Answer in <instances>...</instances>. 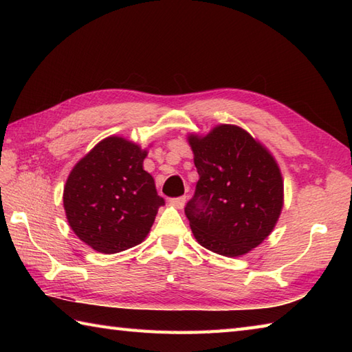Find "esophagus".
Masks as SVG:
<instances>
[{
  "mask_svg": "<svg viewBox=\"0 0 352 352\" xmlns=\"http://www.w3.org/2000/svg\"><path fill=\"white\" fill-rule=\"evenodd\" d=\"M170 204L177 208H183L186 206V197H178V198L170 199Z\"/></svg>",
  "mask_w": 352,
  "mask_h": 352,
  "instance_id": "obj_1",
  "label": "esophagus"
}]
</instances>
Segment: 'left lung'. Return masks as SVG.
<instances>
[{"label": "left lung", "mask_w": 352, "mask_h": 352, "mask_svg": "<svg viewBox=\"0 0 352 352\" xmlns=\"http://www.w3.org/2000/svg\"><path fill=\"white\" fill-rule=\"evenodd\" d=\"M198 170L184 208L197 242L223 257H241L272 233L283 210L284 184L271 151L237 125L189 134Z\"/></svg>", "instance_id": "8db88e82"}]
</instances>
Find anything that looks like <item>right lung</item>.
<instances>
[{"label":"right lung","mask_w":352,"mask_h":352,"mask_svg":"<svg viewBox=\"0 0 352 352\" xmlns=\"http://www.w3.org/2000/svg\"><path fill=\"white\" fill-rule=\"evenodd\" d=\"M148 149L109 136L98 142L69 172L63 207L81 242L101 254H116L145 241L159 207L151 174L144 169Z\"/></svg>","instance_id":"right-lung-1"}]
</instances>
